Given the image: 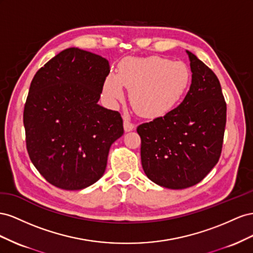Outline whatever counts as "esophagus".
<instances>
[{
  "label": "esophagus",
  "mask_w": 253,
  "mask_h": 253,
  "mask_svg": "<svg viewBox=\"0 0 253 253\" xmlns=\"http://www.w3.org/2000/svg\"><path fill=\"white\" fill-rule=\"evenodd\" d=\"M133 129H134V125L132 124V123H131L130 121L125 120V121H124V130H125L126 132H129V131L133 130Z\"/></svg>",
  "instance_id": "34e87169"
}]
</instances>
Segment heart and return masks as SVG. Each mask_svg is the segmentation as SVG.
I'll list each match as a JSON object with an SVG mask.
<instances>
[{"label":"heart","mask_w":253,"mask_h":253,"mask_svg":"<svg viewBox=\"0 0 253 253\" xmlns=\"http://www.w3.org/2000/svg\"><path fill=\"white\" fill-rule=\"evenodd\" d=\"M190 71L182 62L162 57H128L119 66V73L106 78L104 91L111 102L124 98V86L130 90V102L144 118L164 117L175 109L189 89Z\"/></svg>","instance_id":"1"}]
</instances>
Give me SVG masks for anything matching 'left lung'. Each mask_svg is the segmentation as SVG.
<instances>
[{"label": "left lung", "instance_id": "1", "mask_svg": "<svg viewBox=\"0 0 253 253\" xmlns=\"http://www.w3.org/2000/svg\"><path fill=\"white\" fill-rule=\"evenodd\" d=\"M192 84L182 103L162 118L136 128L141 161L156 184L182 190L200 182L218 162L227 105L218 78L193 53Z\"/></svg>", "mask_w": 253, "mask_h": 253}]
</instances>
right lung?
<instances>
[{
	"label": "right lung",
	"mask_w": 253,
	"mask_h": 253,
	"mask_svg": "<svg viewBox=\"0 0 253 253\" xmlns=\"http://www.w3.org/2000/svg\"><path fill=\"white\" fill-rule=\"evenodd\" d=\"M109 72L104 57L70 47L33 78L23 113L26 148L35 168L59 189L95 183L124 133L121 114L97 104Z\"/></svg>",
	"instance_id": "add662e5"
}]
</instances>
